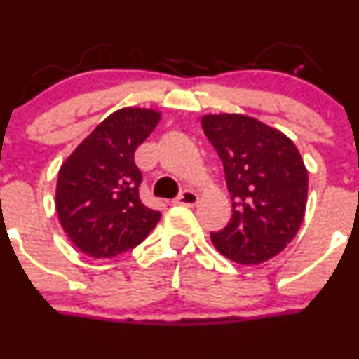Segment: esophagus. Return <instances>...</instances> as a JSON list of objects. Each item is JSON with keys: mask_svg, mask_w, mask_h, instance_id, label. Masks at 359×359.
<instances>
[{"mask_svg": "<svg viewBox=\"0 0 359 359\" xmlns=\"http://www.w3.org/2000/svg\"><path fill=\"white\" fill-rule=\"evenodd\" d=\"M198 202V194H195L194 190H183L181 195L172 201L175 205H195Z\"/></svg>", "mask_w": 359, "mask_h": 359, "instance_id": "34e87169", "label": "esophagus"}]
</instances>
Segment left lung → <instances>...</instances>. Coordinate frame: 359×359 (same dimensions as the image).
I'll return each instance as SVG.
<instances>
[{"instance_id":"obj_1","label":"left lung","mask_w":359,"mask_h":359,"mask_svg":"<svg viewBox=\"0 0 359 359\" xmlns=\"http://www.w3.org/2000/svg\"><path fill=\"white\" fill-rule=\"evenodd\" d=\"M225 169L232 218L211 233L216 250L241 265L281 253L299 232L307 205L309 178L295 143L279 129L243 113L201 118Z\"/></svg>"}]
</instances>
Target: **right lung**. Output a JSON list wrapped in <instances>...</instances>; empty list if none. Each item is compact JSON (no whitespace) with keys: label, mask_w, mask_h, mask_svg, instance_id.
<instances>
[{"label":"right lung","mask_w":359,"mask_h":359,"mask_svg":"<svg viewBox=\"0 0 359 359\" xmlns=\"http://www.w3.org/2000/svg\"><path fill=\"white\" fill-rule=\"evenodd\" d=\"M151 108L116 109L62 162L55 211L71 243L92 258H113L147 239L161 212L140 198L134 151L161 120Z\"/></svg>","instance_id":"1"}]
</instances>
